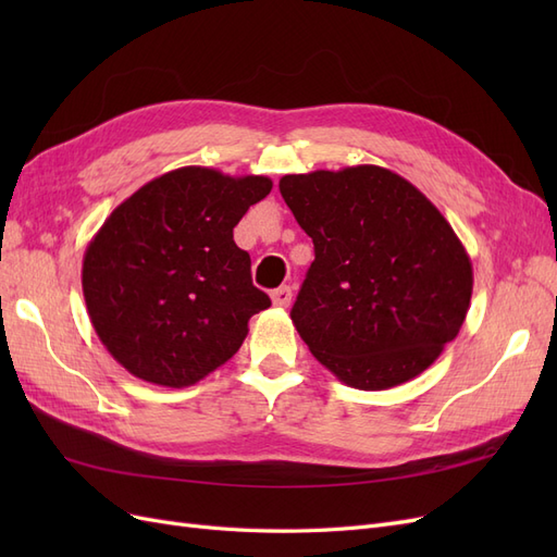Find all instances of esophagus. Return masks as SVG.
Segmentation results:
<instances>
[{
    "mask_svg": "<svg viewBox=\"0 0 557 557\" xmlns=\"http://www.w3.org/2000/svg\"><path fill=\"white\" fill-rule=\"evenodd\" d=\"M272 301H274L276 307H290L293 290L288 288V285H281V288H276V290L272 293Z\"/></svg>",
    "mask_w": 557,
    "mask_h": 557,
    "instance_id": "obj_1",
    "label": "esophagus"
}]
</instances>
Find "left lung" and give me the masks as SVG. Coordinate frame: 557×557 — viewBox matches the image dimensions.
Returning a JSON list of instances; mask_svg holds the SVG:
<instances>
[{
  "instance_id": "8db88e82",
  "label": "left lung",
  "mask_w": 557,
  "mask_h": 557,
  "mask_svg": "<svg viewBox=\"0 0 557 557\" xmlns=\"http://www.w3.org/2000/svg\"><path fill=\"white\" fill-rule=\"evenodd\" d=\"M278 190L313 239L290 311L313 358L358 391L423 374L458 336L474 288L442 211L376 164L288 174Z\"/></svg>"
}]
</instances>
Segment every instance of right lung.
<instances>
[{
  "label": "right lung",
  "instance_id": "add662e5",
  "mask_svg": "<svg viewBox=\"0 0 557 557\" xmlns=\"http://www.w3.org/2000/svg\"><path fill=\"white\" fill-rule=\"evenodd\" d=\"M267 176L209 166L166 172L117 205L83 256V297L99 342L132 376L188 387L237 352L272 299L234 244Z\"/></svg>",
  "mask_w": 557,
  "mask_h": 557
}]
</instances>
